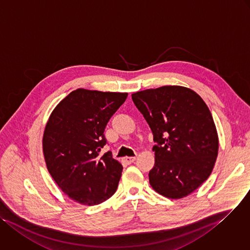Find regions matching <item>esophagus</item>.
<instances>
[{
    "label": "esophagus",
    "instance_id": "obj_1",
    "mask_svg": "<svg viewBox=\"0 0 250 250\" xmlns=\"http://www.w3.org/2000/svg\"><path fill=\"white\" fill-rule=\"evenodd\" d=\"M135 160H136V157H125V158H123V160H122V161H123L125 164L130 165V164L134 163V162H135Z\"/></svg>",
    "mask_w": 250,
    "mask_h": 250
}]
</instances>
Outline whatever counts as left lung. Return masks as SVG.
Returning a JSON list of instances; mask_svg holds the SVG:
<instances>
[{
	"label": "left lung",
	"instance_id": "left-lung-1",
	"mask_svg": "<svg viewBox=\"0 0 250 250\" xmlns=\"http://www.w3.org/2000/svg\"><path fill=\"white\" fill-rule=\"evenodd\" d=\"M132 99L158 144L149 184L167 198L189 195L208 179L218 157L219 137L207 104L180 85L141 90Z\"/></svg>",
	"mask_w": 250,
	"mask_h": 250
}]
</instances>
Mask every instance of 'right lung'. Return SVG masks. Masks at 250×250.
Returning <instances> with one entry per match:
<instances>
[{
  "label": "right lung",
  "instance_id": "right-lung-1",
  "mask_svg": "<svg viewBox=\"0 0 250 250\" xmlns=\"http://www.w3.org/2000/svg\"><path fill=\"white\" fill-rule=\"evenodd\" d=\"M127 92L78 88L58 104L46 123L42 148L47 169L60 189L77 203L93 206L116 191L123 167L110 152L104 129L124 104Z\"/></svg>",
  "mask_w": 250,
  "mask_h": 250
}]
</instances>
